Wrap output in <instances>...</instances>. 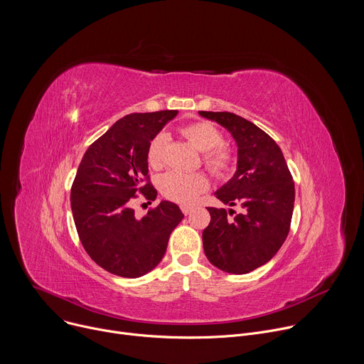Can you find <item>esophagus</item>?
Returning <instances> with one entry per match:
<instances>
[{
	"instance_id": "1",
	"label": "esophagus",
	"mask_w": 364,
	"mask_h": 364,
	"mask_svg": "<svg viewBox=\"0 0 364 364\" xmlns=\"http://www.w3.org/2000/svg\"><path fill=\"white\" fill-rule=\"evenodd\" d=\"M193 210H194V207H191V205H181V212H183L186 216L190 215Z\"/></svg>"
}]
</instances>
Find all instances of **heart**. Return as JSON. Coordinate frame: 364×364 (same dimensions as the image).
I'll use <instances>...</instances> for the list:
<instances>
[{"instance_id": "obj_1", "label": "heart", "mask_w": 364, "mask_h": 364, "mask_svg": "<svg viewBox=\"0 0 364 364\" xmlns=\"http://www.w3.org/2000/svg\"><path fill=\"white\" fill-rule=\"evenodd\" d=\"M181 134L201 152H204V164L215 176L225 177L233 167V155L223 146L222 132L209 122H193L181 128ZM168 136L160 132L152 138L148 145L146 159L152 168H160L164 163L166 146ZM161 194L180 204H191L197 197L209 188V180L203 173L184 174L168 171L159 180Z\"/></svg>"}]
</instances>
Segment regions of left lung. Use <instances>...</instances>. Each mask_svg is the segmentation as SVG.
<instances>
[{"label": "left lung", "instance_id": "8db88e82", "mask_svg": "<svg viewBox=\"0 0 364 364\" xmlns=\"http://www.w3.org/2000/svg\"><path fill=\"white\" fill-rule=\"evenodd\" d=\"M200 117L226 128L237 145L233 177L215 196L233 209L207 207L210 223L203 230V249L220 271L243 275L265 265L285 242L295 200V187L278 144L261 128L232 112Z\"/></svg>", "mask_w": 364, "mask_h": 364}]
</instances>
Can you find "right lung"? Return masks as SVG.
<instances>
[{
	"instance_id": "1",
	"label": "right lung",
	"mask_w": 364,
	"mask_h": 364,
	"mask_svg": "<svg viewBox=\"0 0 364 364\" xmlns=\"http://www.w3.org/2000/svg\"><path fill=\"white\" fill-rule=\"evenodd\" d=\"M177 114L160 111L121 118L87 148L79 164L70 191L76 230L87 255L114 275L139 278L152 271L184 218L176 203L166 200L141 219L129 205L138 193L157 198V190L148 183L146 151Z\"/></svg>"
}]
</instances>
